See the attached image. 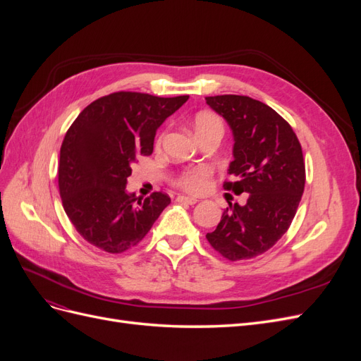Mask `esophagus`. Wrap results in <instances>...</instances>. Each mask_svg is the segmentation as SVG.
<instances>
[{
	"instance_id": "1",
	"label": "esophagus",
	"mask_w": 361,
	"mask_h": 361,
	"mask_svg": "<svg viewBox=\"0 0 361 361\" xmlns=\"http://www.w3.org/2000/svg\"><path fill=\"white\" fill-rule=\"evenodd\" d=\"M176 200L180 203H187V204H195L199 202L195 197H190V195H178Z\"/></svg>"
}]
</instances>
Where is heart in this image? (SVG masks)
<instances>
[{
	"label": "heart",
	"instance_id": "b5f03b06",
	"mask_svg": "<svg viewBox=\"0 0 361 361\" xmlns=\"http://www.w3.org/2000/svg\"><path fill=\"white\" fill-rule=\"evenodd\" d=\"M211 129H221L223 130V122L221 118L211 111H202L194 117V130L195 134L206 133ZM209 176L211 169L206 166H197L194 169H190L183 171L180 176L176 179V185L185 191L190 192H203L207 187H209Z\"/></svg>",
	"mask_w": 361,
	"mask_h": 361
}]
</instances>
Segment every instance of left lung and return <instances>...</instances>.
<instances>
[{"mask_svg": "<svg viewBox=\"0 0 361 361\" xmlns=\"http://www.w3.org/2000/svg\"><path fill=\"white\" fill-rule=\"evenodd\" d=\"M233 134V161L224 188L247 192L244 206L235 203L221 215L209 244L228 260L265 253L286 233L305 183L301 145L290 125L267 104L248 96L206 97Z\"/></svg>", "mask_w": 361, "mask_h": 361, "instance_id": "obj_1", "label": "left lung"}]
</instances>
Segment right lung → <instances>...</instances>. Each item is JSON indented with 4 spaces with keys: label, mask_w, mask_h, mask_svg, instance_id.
I'll use <instances>...</instances> for the list:
<instances>
[{
    "label": "right lung",
    "mask_w": 361,
    "mask_h": 361,
    "mask_svg": "<svg viewBox=\"0 0 361 361\" xmlns=\"http://www.w3.org/2000/svg\"><path fill=\"white\" fill-rule=\"evenodd\" d=\"M188 96L117 92L85 106L64 135L59 188L69 220L87 243L106 253L135 247L161 212L167 194L126 191L133 164L154 152L158 128Z\"/></svg>",
    "instance_id": "add662e5"
}]
</instances>
